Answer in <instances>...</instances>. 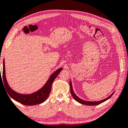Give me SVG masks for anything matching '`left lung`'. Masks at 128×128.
Wrapping results in <instances>:
<instances>
[{
	"instance_id": "8db88e82",
	"label": "left lung",
	"mask_w": 128,
	"mask_h": 128,
	"mask_svg": "<svg viewBox=\"0 0 128 128\" xmlns=\"http://www.w3.org/2000/svg\"><path fill=\"white\" fill-rule=\"evenodd\" d=\"M70 93L72 94L73 98H74V99H75V100H76L78 102H79L80 103H81L82 104H85V105H88V106H96V105H98L99 104H100L106 101L107 100H108V99H110L111 97L112 96V95L114 94V92H112L111 95H110L109 96L107 97L105 99H103V100H100V101H96V102H90V101H86L84 100H82V99H80L79 97H78L75 94V93L73 92V88H72V82L71 81H70Z\"/></svg>"
}]
</instances>
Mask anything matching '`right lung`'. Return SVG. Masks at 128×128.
Masks as SVG:
<instances>
[{"instance_id":"add662e5","label":"right lung","mask_w":128,"mask_h":128,"mask_svg":"<svg viewBox=\"0 0 128 128\" xmlns=\"http://www.w3.org/2000/svg\"><path fill=\"white\" fill-rule=\"evenodd\" d=\"M62 68H60L56 70L51 75L48 80H47L46 83L43 87L38 90L37 92L32 93L30 94H22L18 93L14 90H13L8 85L6 76L5 70V62L3 61V80L4 87L7 91L8 95L14 99V100L18 102L21 104L26 106H33L40 104L46 100L48 98V95L50 94L51 90V86L58 75L62 70ZM1 74V73H0ZM2 76H0V80Z\"/></svg>"}]
</instances>
